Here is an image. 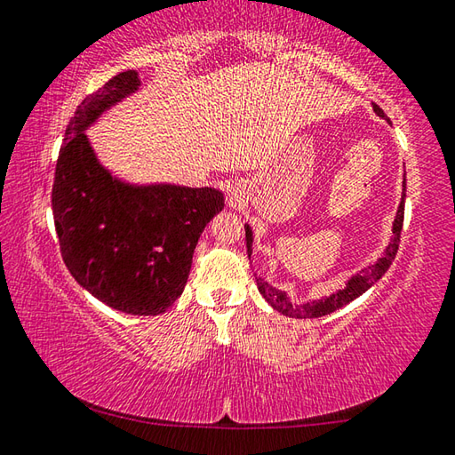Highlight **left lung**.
<instances>
[{
    "label": "left lung",
    "instance_id": "obj_1",
    "mask_svg": "<svg viewBox=\"0 0 455 455\" xmlns=\"http://www.w3.org/2000/svg\"><path fill=\"white\" fill-rule=\"evenodd\" d=\"M373 109H376L378 116H384V111H381L379 106H373ZM403 205H405V181H403V197H402L400 210H397L395 221H394V237H392V243H389L387 250L384 251V258H381L376 266H371L368 272H363V275L352 277V280L346 283L344 290H339L338 293H333V296H330V298L307 301V304L296 306V304H291L283 291L272 288V285L266 283L264 280H259V277H256L259 293L266 298L269 306L277 309V312L283 315H290V317H298V320H306V317H322V315L336 312V309H339V307L347 306L349 301H354L355 298H360L362 293L368 291L371 285L387 272L389 266H392V261L395 259L397 248H400L402 226H403ZM251 237L253 235H251L250 226H245V243H248V256L251 253Z\"/></svg>",
    "mask_w": 455,
    "mask_h": 455
}]
</instances>
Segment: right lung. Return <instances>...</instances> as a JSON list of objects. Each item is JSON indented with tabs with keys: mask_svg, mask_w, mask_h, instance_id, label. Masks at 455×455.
Listing matches in <instances>:
<instances>
[{
	"mask_svg": "<svg viewBox=\"0 0 455 455\" xmlns=\"http://www.w3.org/2000/svg\"><path fill=\"white\" fill-rule=\"evenodd\" d=\"M140 87L127 69L79 103L55 164L52 207L63 264L103 304L164 314L186 288L205 223L223 210L212 188H133L98 164L84 133L101 111Z\"/></svg>",
	"mask_w": 455,
	"mask_h": 455,
	"instance_id": "obj_1",
	"label": "right lung"
}]
</instances>
